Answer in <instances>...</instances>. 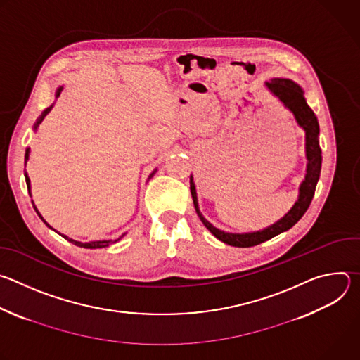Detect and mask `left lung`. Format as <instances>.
Returning <instances> with one entry per match:
<instances>
[{
    "label": "left lung",
    "mask_w": 360,
    "mask_h": 360,
    "mask_svg": "<svg viewBox=\"0 0 360 360\" xmlns=\"http://www.w3.org/2000/svg\"><path fill=\"white\" fill-rule=\"evenodd\" d=\"M265 86L268 91L276 96L285 108H288L293 117L296 124L304 131V157H306V174L303 181L299 185V193L297 200L293 203V207L285 214L279 221L272 224L271 226L253 231V232H226L217 226H214L207 218H205L199 210L198 205V196H196V188L193 182V176L191 175V193L195 205V211L205 225L215 238H218L221 242L228 243L231 246L238 248H249L259 245L282 232H286L290 229L307 211L309 205L314 199L316 184L321 176V168H322V150L319 146V122L315 115V112L307 105L303 89L293 82L292 79L286 78H272L271 81L265 82Z\"/></svg>",
    "instance_id": "8db88e82"
}]
</instances>
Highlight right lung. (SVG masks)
Instances as JSON below:
<instances>
[{
  "instance_id": "add662e5",
  "label": "right lung",
  "mask_w": 360,
  "mask_h": 360,
  "mask_svg": "<svg viewBox=\"0 0 360 360\" xmlns=\"http://www.w3.org/2000/svg\"><path fill=\"white\" fill-rule=\"evenodd\" d=\"M63 89H64V86L61 85V86H58L57 88V91H56V98H58L60 96V94L63 92ZM53 107H54V104L51 105V107H48V108H45L44 111H42V114L38 117V120H37V122L34 124V132L38 129V127H39V124L44 121V118L49 114V111L53 110ZM28 160H30V148H27V150H25V165H27V162H28ZM155 172H157V169H153L152 171V174L149 175V178L148 179H150L153 175H155ZM25 182H27V188H28V192H30V196H31V181H30V178H28V174L25 172ZM32 202V207H34V210H35V212H37V215L41 218V221L49 228V229H53V231H56L53 226L51 225H48V222L42 218V215L39 214V211L37 210V207H35V203H34V200H31ZM57 232V231H56ZM57 233H60V232H57ZM63 238H65L68 242H71V243H74V245H77V246H81V248H86V249H98V248H107L108 245H111V243H115V242H118L121 238H118V239H115V240H112V239H105V240H94V242H79V240H75V239H72V238H68L67 235H63V233H60Z\"/></svg>"
}]
</instances>
